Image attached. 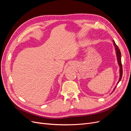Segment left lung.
<instances>
[{"instance_id":"left-lung-1","label":"left lung","mask_w":131,"mask_h":131,"mask_svg":"<svg viewBox=\"0 0 131 131\" xmlns=\"http://www.w3.org/2000/svg\"><path fill=\"white\" fill-rule=\"evenodd\" d=\"M113 44H114V46L115 47V51H116V57H117V63H118V66H119V67H120V69H119V71H120V77H119V80H118L117 83V85L118 84V82H119L121 80V78H122V64H121V52H120V50H119V49H118V46L116 45L115 42L114 41V40H113ZM117 85H116L115 86V88L114 89V90H113L112 93L114 92L115 89V88H116ZM110 93V94H112Z\"/></svg>"}]
</instances>
